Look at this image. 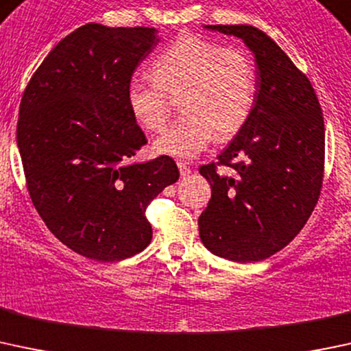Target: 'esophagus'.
I'll return each instance as SVG.
<instances>
[{
	"label": "esophagus",
	"mask_w": 351,
	"mask_h": 351,
	"mask_svg": "<svg viewBox=\"0 0 351 351\" xmlns=\"http://www.w3.org/2000/svg\"><path fill=\"white\" fill-rule=\"evenodd\" d=\"M178 168H180V175L182 176H188L191 173V168L185 163V161H178Z\"/></svg>",
	"instance_id": "34e87169"
}]
</instances>
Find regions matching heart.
<instances>
[{"label": "heart", "instance_id": "obj_1", "mask_svg": "<svg viewBox=\"0 0 351 351\" xmlns=\"http://www.w3.org/2000/svg\"><path fill=\"white\" fill-rule=\"evenodd\" d=\"M153 75L136 73L128 104L147 131H160L182 95L183 116L154 141L158 154L190 160L213 139L227 141L245 126L257 95V72L242 49L198 35H182L154 57Z\"/></svg>", "mask_w": 351, "mask_h": 351}]
</instances>
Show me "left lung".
<instances>
[{
  "mask_svg": "<svg viewBox=\"0 0 351 351\" xmlns=\"http://www.w3.org/2000/svg\"><path fill=\"white\" fill-rule=\"evenodd\" d=\"M242 38L256 55L252 114L217 163L200 166L212 188L198 219L215 256L257 263L284 249L318 204L324 176V121L308 77L281 47L249 25H208ZM232 168V176L218 171Z\"/></svg>",
  "mask_w": 351,
  "mask_h": 351,
  "instance_id": "8db88e82",
  "label": "left lung"
}]
</instances>
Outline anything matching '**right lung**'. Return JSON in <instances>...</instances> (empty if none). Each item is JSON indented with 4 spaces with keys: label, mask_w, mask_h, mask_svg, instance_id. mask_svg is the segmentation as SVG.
<instances>
[{
    "label": "right lung",
    "mask_w": 351,
    "mask_h": 351,
    "mask_svg": "<svg viewBox=\"0 0 351 351\" xmlns=\"http://www.w3.org/2000/svg\"><path fill=\"white\" fill-rule=\"evenodd\" d=\"M156 43L154 28L84 25L47 55L21 97L16 139L29 198L51 234L87 259L146 249L147 205L180 178L169 156L128 163L147 143L128 84Z\"/></svg>",
    "instance_id": "obj_1"
}]
</instances>
